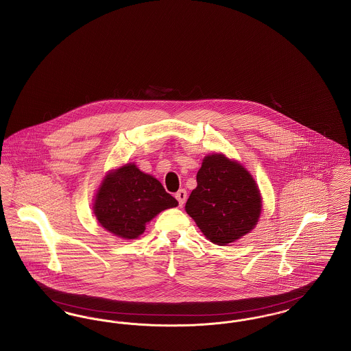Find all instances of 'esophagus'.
<instances>
[{
  "label": "esophagus",
  "mask_w": 351,
  "mask_h": 351,
  "mask_svg": "<svg viewBox=\"0 0 351 351\" xmlns=\"http://www.w3.org/2000/svg\"><path fill=\"white\" fill-rule=\"evenodd\" d=\"M175 197L178 199V202H179V206H184V203H186V189H180V191H178V193L175 195Z\"/></svg>",
  "instance_id": "1"
}]
</instances>
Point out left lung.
I'll use <instances>...</instances> for the list:
<instances>
[{
  "instance_id": "obj_1",
  "label": "left lung",
  "mask_w": 351,
  "mask_h": 351,
  "mask_svg": "<svg viewBox=\"0 0 351 351\" xmlns=\"http://www.w3.org/2000/svg\"><path fill=\"white\" fill-rule=\"evenodd\" d=\"M197 186L186 200V213L209 241L227 245L256 227L261 195L247 169L223 154L208 155L196 175Z\"/></svg>"
}]
</instances>
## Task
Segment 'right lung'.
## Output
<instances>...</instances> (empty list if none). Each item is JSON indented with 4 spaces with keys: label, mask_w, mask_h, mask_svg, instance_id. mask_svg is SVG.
<instances>
[{
    "label": "right lung",
    "mask_w": 351,
    "mask_h": 351,
    "mask_svg": "<svg viewBox=\"0 0 351 351\" xmlns=\"http://www.w3.org/2000/svg\"><path fill=\"white\" fill-rule=\"evenodd\" d=\"M178 204L158 179L135 165H125L104 176L94 213L106 230L130 240L141 236L158 213Z\"/></svg>",
    "instance_id": "1"
}]
</instances>
